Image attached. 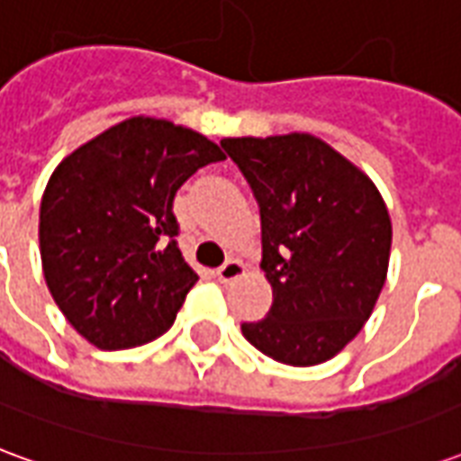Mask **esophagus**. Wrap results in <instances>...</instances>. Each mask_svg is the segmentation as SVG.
I'll list each match as a JSON object with an SVG mask.
<instances>
[{"mask_svg": "<svg viewBox=\"0 0 461 461\" xmlns=\"http://www.w3.org/2000/svg\"><path fill=\"white\" fill-rule=\"evenodd\" d=\"M241 274H244V267H241L240 261L227 259L224 264H221L220 269H217V279H220L221 284H230V281L240 279Z\"/></svg>", "mask_w": 461, "mask_h": 461, "instance_id": "1", "label": "esophagus"}]
</instances>
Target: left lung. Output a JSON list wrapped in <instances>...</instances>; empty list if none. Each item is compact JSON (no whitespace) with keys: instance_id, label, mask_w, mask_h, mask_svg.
<instances>
[{"instance_id":"obj_1","label":"left lung","mask_w":461,"mask_h":461,"mask_svg":"<svg viewBox=\"0 0 461 461\" xmlns=\"http://www.w3.org/2000/svg\"><path fill=\"white\" fill-rule=\"evenodd\" d=\"M261 217L269 313L241 323L264 356L319 366L370 319L385 284L393 227L373 182L306 132L224 138Z\"/></svg>"}]
</instances>
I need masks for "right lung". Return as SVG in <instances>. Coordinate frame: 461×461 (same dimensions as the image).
Listing matches in <instances>:
<instances>
[{
    "mask_svg": "<svg viewBox=\"0 0 461 461\" xmlns=\"http://www.w3.org/2000/svg\"><path fill=\"white\" fill-rule=\"evenodd\" d=\"M220 160L200 132L131 118L56 167L39 214L44 279L88 343L121 350L170 329L197 284L172 202L190 175Z\"/></svg>",
    "mask_w": 461,
    "mask_h": 461,
    "instance_id": "obj_1",
    "label": "right lung"
}]
</instances>
